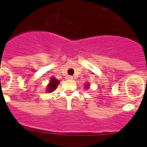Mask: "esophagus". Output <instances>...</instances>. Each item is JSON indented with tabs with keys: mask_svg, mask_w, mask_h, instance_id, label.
<instances>
[{
	"mask_svg": "<svg viewBox=\"0 0 147 147\" xmlns=\"http://www.w3.org/2000/svg\"><path fill=\"white\" fill-rule=\"evenodd\" d=\"M66 79H67V80H73L74 78H73L72 76H66Z\"/></svg>",
	"mask_w": 147,
	"mask_h": 147,
	"instance_id": "esophagus-1",
	"label": "esophagus"
}]
</instances>
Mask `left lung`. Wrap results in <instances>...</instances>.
<instances>
[{
	"label": "left lung",
	"mask_w": 147,
	"mask_h": 147,
	"mask_svg": "<svg viewBox=\"0 0 147 147\" xmlns=\"http://www.w3.org/2000/svg\"><path fill=\"white\" fill-rule=\"evenodd\" d=\"M85 87H86V88H88V85H86V86H85Z\"/></svg>",
	"instance_id": "left-lung-1"
}]
</instances>
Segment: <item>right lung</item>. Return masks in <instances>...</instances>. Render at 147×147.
Wrapping results in <instances>:
<instances>
[{
    "label": "right lung",
    "mask_w": 147,
    "mask_h": 147,
    "mask_svg": "<svg viewBox=\"0 0 147 147\" xmlns=\"http://www.w3.org/2000/svg\"><path fill=\"white\" fill-rule=\"evenodd\" d=\"M59 85V80H56L55 78H51V82L49 83V86L47 87V90L48 92H52L54 91L55 88L57 87V85Z\"/></svg>",
    "instance_id": "add662e5"
}]
</instances>
